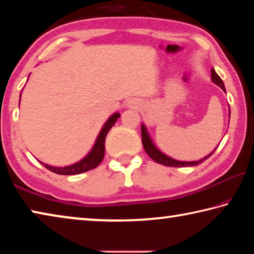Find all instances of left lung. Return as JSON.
I'll return each mask as SVG.
<instances>
[{
    "mask_svg": "<svg viewBox=\"0 0 254 254\" xmlns=\"http://www.w3.org/2000/svg\"><path fill=\"white\" fill-rule=\"evenodd\" d=\"M212 80L214 81L215 84H217L220 87L223 89V91L225 92V86L224 83H223V80L220 78V76H218L216 72H215L214 69H212ZM231 113V111H230ZM141 135H142V144H143V148L145 150V152L148 153V156L153 159L154 161L158 162V163H161L163 166H168V167H189V166H197L201 163L203 161H205L206 159L209 158L212 154L214 153V151L212 153H209L207 157H205L203 159H200L198 161H178V160H175V159H171L169 157H167L166 154H163L162 152L159 151V150L154 147L151 139H150V136L147 132V128L145 127L141 126Z\"/></svg>",
    "mask_w": 254,
    "mask_h": 254,
    "instance_id": "1",
    "label": "left lung"
}]
</instances>
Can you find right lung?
Listing matches in <instances>:
<instances>
[{
    "label": "right lung",
    "instance_id": "obj_1",
    "mask_svg": "<svg viewBox=\"0 0 254 254\" xmlns=\"http://www.w3.org/2000/svg\"><path fill=\"white\" fill-rule=\"evenodd\" d=\"M21 97V95H20ZM120 118L119 113H115L112 115V117L107 120V122L104 124L102 131L98 134V137L95 142V145H94L92 151L89 152L87 156H86L83 160H80L79 162L75 163V165L68 166V167H62V168H58V167H53L49 165H46V163H42L47 169L53 171L55 174L58 175H78L81 173H85V171L92 170L94 168L100 165L102 162L103 158H104V153H105V137L107 132L111 130V127L114 126L117 120Z\"/></svg>",
    "mask_w": 254,
    "mask_h": 254
}]
</instances>
